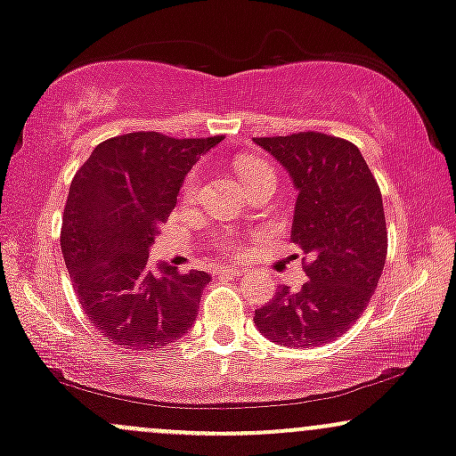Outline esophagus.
I'll return each mask as SVG.
<instances>
[{"label": "esophagus", "instance_id": "esophagus-1", "mask_svg": "<svg viewBox=\"0 0 456 456\" xmlns=\"http://www.w3.org/2000/svg\"><path fill=\"white\" fill-rule=\"evenodd\" d=\"M244 273V268H238V266H227L220 270V274H227V277H240V274Z\"/></svg>", "mask_w": 456, "mask_h": 456}]
</instances>
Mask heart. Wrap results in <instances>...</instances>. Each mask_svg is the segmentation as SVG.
<instances>
[{
    "label": "heart",
    "instance_id": "heart-1",
    "mask_svg": "<svg viewBox=\"0 0 456 456\" xmlns=\"http://www.w3.org/2000/svg\"><path fill=\"white\" fill-rule=\"evenodd\" d=\"M238 173L240 177H242L244 188L253 186V183L259 182V179H274L273 168H270V164L264 162V159H253V158L240 159ZM197 182H199V175L190 173L186 179V186H183V197H192L194 190H197ZM214 247L227 255H238L244 251L242 238H240L238 232H232V229L216 233V238H214Z\"/></svg>",
    "mask_w": 456,
    "mask_h": 456
}]
</instances>
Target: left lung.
Masks as SVG:
<instances>
[{"instance_id": "1", "label": "left lung", "mask_w": 456, "mask_h": 456, "mask_svg": "<svg viewBox=\"0 0 456 456\" xmlns=\"http://www.w3.org/2000/svg\"><path fill=\"white\" fill-rule=\"evenodd\" d=\"M289 173L298 197L292 242L309 255L307 281L255 309L264 338L292 348L322 346L357 322L387 255L383 199L362 151L318 132L255 138Z\"/></svg>"}]
</instances>
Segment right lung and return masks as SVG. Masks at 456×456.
I'll use <instances>...</instances> for the list:
<instances>
[{
	"instance_id": "obj_1",
	"label": "right lung",
	"mask_w": 456,
	"mask_h": 456,
	"mask_svg": "<svg viewBox=\"0 0 456 456\" xmlns=\"http://www.w3.org/2000/svg\"><path fill=\"white\" fill-rule=\"evenodd\" d=\"M220 140L123 134L97 144L75 173L60 247L84 314L110 342L155 350L194 324L209 274L153 268L149 248L183 177Z\"/></svg>"
}]
</instances>
